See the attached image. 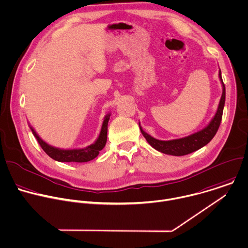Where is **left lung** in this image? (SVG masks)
Here are the masks:
<instances>
[{"mask_svg":"<svg viewBox=\"0 0 248 248\" xmlns=\"http://www.w3.org/2000/svg\"><path fill=\"white\" fill-rule=\"evenodd\" d=\"M221 85H222V95L220 98V102L217 108V110L212 117V119L209 121V123L201 131L194 133L188 137H184L181 139H175V140H161L153 138L149 134L143 131L140 123L139 122V126L140 129L141 134L147 140V142L156 150L168 154V155H173V156H183L187 155L189 153H192L202 146L206 145L215 136L222 119L223 114V108L225 105V85L222 80L221 77V71L219 70L218 74Z\"/></svg>","mask_w":248,"mask_h":248,"instance_id":"obj_1","label":"left lung"}]
</instances>
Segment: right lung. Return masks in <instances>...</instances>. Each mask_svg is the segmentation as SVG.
I'll list each match as a JSON object with an SVG mask.
<instances>
[{
	"instance_id": "add662e5",
	"label": "right lung",
	"mask_w": 248,
	"mask_h": 248,
	"mask_svg": "<svg viewBox=\"0 0 248 248\" xmlns=\"http://www.w3.org/2000/svg\"><path fill=\"white\" fill-rule=\"evenodd\" d=\"M109 117H110V112L106 114V116L104 117L100 134L92 144L87 145L86 147H83V148H72V149L59 148V147H55L48 144L38 135V133L31 126V124L29 122L28 123L39 144L50 158L58 162L84 163V162H89L95 159L99 155L100 151L105 147L107 143V139H108V123Z\"/></svg>"
}]
</instances>
